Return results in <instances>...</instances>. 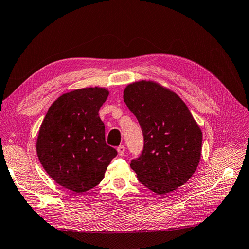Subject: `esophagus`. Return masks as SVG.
I'll return each instance as SVG.
<instances>
[{
    "mask_svg": "<svg viewBox=\"0 0 249 249\" xmlns=\"http://www.w3.org/2000/svg\"><path fill=\"white\" fill-rule=\"evenodd\" d=\"M117 152H118L119 156H124V153H125V147L124 145H119L117 147Z\"/></svg>",
    "mask_w": 249,
    "mask_h": 249,
    "instance_id": "34e87169",
    "label": "esophagus"
}]
</instances>
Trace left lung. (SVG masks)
<instances>
[{
    "label": "left lung",
    "instance_id": "1",
    "mask_svg": "<svg viewBox=\"0 0 249 249\" xmlns=\"http://www.w3.org/2000/svg\"><path fill=\"white\" fill-rule=\"evenodd\" d=\"M124 100L144 138L142 154L132 160L131 168L157 194L178 189L200 161L202 133L191 112L177 93L154 81L129 84Z\"/></svg>",
    "mask_w": 249,
    "mask_h": 249
}]
</instances>
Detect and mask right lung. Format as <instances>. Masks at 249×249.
<instances>
[{
  "mask_svg": "<svg viewBox=\"0 0 249 249\" xmlns=\"http://www.w3.org/2000/svg\"><path fill=\"white\" fill-rule=\"evenodd\" d=\"M108 89L72 90L52 104L36 141L42 167L57 184L76 193L99 185L117 152L106 144L99 111Z\"/></svg>",
  "mask_w": 249,
  "mask_h": 249,
  "instance_id": "1",
  "label": "right lung"
}]
</instances>
